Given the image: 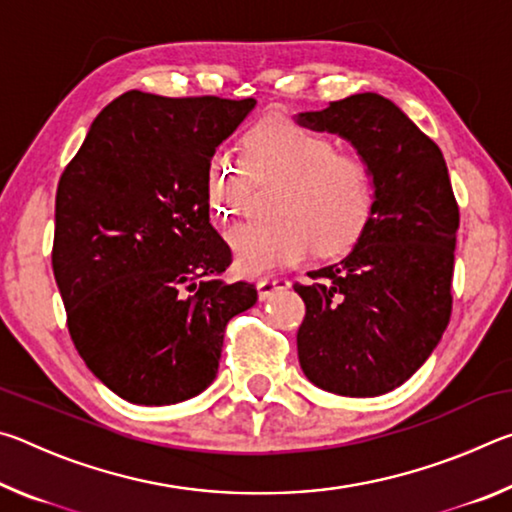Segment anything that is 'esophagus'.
Masks as SVG:
<instances>
[{
  "instance_id": "34e87169",
  "label": "esophagus",
  "mask_w": 512,
  "mask_h": 512,
  "mask_svg": "<svg viewBox=\"0 0 512 512\" xmlns=\"http://www.w3.org/2000/svg\"><path fill=\"white\" fill-rule=\"evenodd\" d=\"M289 280L287 277H264V280L257 282V293H259V300H268L273 296V293L282 291V289H289Z\"/></svg>"
}]
</instances>
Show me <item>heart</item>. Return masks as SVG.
Here are the masks:
<instances>
[{
	"mask_svg": "<svg viewBox=\"0 0 512 512\" xmlns=\"http://www.w3.org/2000/svg\"><path fill=\"white\" fill-rule=\"evenodd\" d=\"M244 164L257 183H280L268 223H239L228 246L241 275L257 277L314 253L339 255L368 230L377 207L370 164L336 151L329 135L287 115L259 119L244 135ZM205 194L216 219L237 216L248 194L244 169L214 151L205 169Z\"/></svg>",
	"mask_w": 512,
	"mask_h": 512,
	"instance_id": "1",
	"label": "heart"
}]
</instances>
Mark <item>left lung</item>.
<instances>
[{
  "label": "left lung",
  "mask_w": 512,
  "mask_h": 512,
  "mask_svg": "<svg viewBox=\"0 0 512 512\" xmlns=\"http://www.w3.org/2000/svg\"><path fill=\"white\" fill-rule=\"evenodd\" d=\"M298 121L348 140L377 187L375 216L350 253L293 284L307 307L300 368L329 393L384 395L429 359L452 316L458 205L443 151L375 92Z\"/></svg>",
  "instance_id": "1"
}]
</instances>
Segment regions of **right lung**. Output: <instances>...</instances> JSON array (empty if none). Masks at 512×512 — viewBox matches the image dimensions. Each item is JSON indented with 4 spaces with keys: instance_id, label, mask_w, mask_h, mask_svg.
<instances>
[{
    "instance_id": "right-lung-1",
    "label": "right lung",
    "mask_w": 512,
    "mask_h": 512,
    "mask_svg": "<svg viewBox=\"0 0 512 512\" xmlns=\"http://www.w3.org/2000/svg\"><path fill=\"white\" fill-rule=\"evenodd\" d=\"M255 99L131 90L92 121L56 192L51 266L69 336L126 402L192 400L219 370L225 325L257 302L228 284L230 246L210 223V155Z\"/></svg>"
}]
</instances>
